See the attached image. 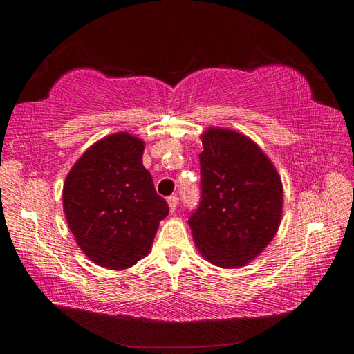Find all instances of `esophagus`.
<instances>
[{
    "instance_id": "34e87169",
    "label": "esophagus",
    "mask_w": 354,
    "mask_h": 354,
    "mask_svg": "<svg viewBox=\"0 0 354 354\" xmlns=\"http://www.w3.org/2000/svg\"><path fill=\"white\" fill-rule=\"evenodd\" d=\"M167 203H169L170 211H171V212H175V211H176V207H178V203H179L178 196H176V195H171V196H169V200H167Z\"/></svg>"
}]
</instances>
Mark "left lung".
Listing matches in <instances>:
<instances>
[{
	"mask_svg": "<svg viewBox=\"0 0 354 354\" xmlns=\"http://www.w3.org/2000/svg\"><path fill=\"white\" fill-rule=\"evenodd\" d=\"M200 137L201 201L189 218L192 236L207 262L241 268L277 234L283 218V183L250 137L215 127Z\"/></svg>",
	"mask_w": 354,
	"mask_h": 354,
	"instance_id": "8db88e82",
	"label": "left lung"
}]
</instances>
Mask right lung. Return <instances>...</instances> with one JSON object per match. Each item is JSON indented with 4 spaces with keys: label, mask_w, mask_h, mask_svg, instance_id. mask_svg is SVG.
Masks as SVG:
<instances>
[{
    "label": "right lung",
    "mask_w": 354,
    "mask_h": 354,
    "mask_svg": "<svg viewBox=\"0 0 354 354\" xmlns=\"http://www.w3.org/2000/svg\"><path fill=\"white\" fill-rule=\"evenodd\" d=\"M145 142L129 133L106 136L82 153L64 183L71 234L100 267L124 270L151 250L169 205L142 164Z\"/></svg>",
    "instance_id": "add662e5"
}]
</instances>
